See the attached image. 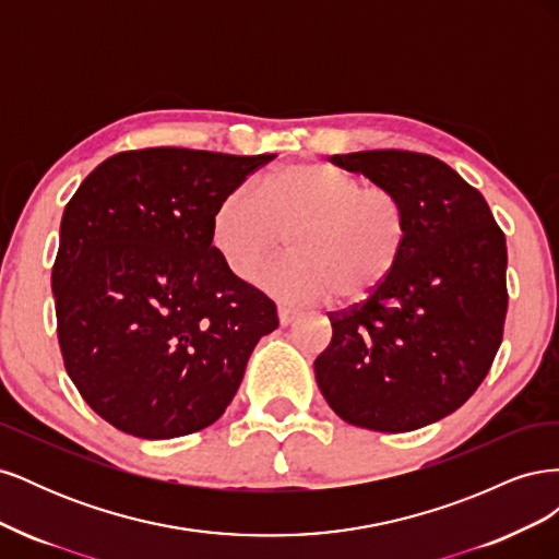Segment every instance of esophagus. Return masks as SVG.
<instances>
[{
    "label": "esophagus",
    "mask_w": 559,
    "mask_h": 559,
    "mask_svg": "<svg viewBox=\"0 0 559 559\" xmlns=\"http://www.w3.org/2000/svg\"><path fill=\"white\" fill-rule=\"evenodd\" d=\"M277 317H280V324H282V326H289V324H294V321L298 319V312L280 306V308H277Z\"/></svg>",
    "instance_id": "34e87169"
}]
</instances>
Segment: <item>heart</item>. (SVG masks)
Listing matches in <instances>:
<instances>
[{"label":"heart","mask_w":559,"mask_h":559,"mask_svg":"<svg viewBox=\"0 0 559 559\" xmlns=\"http://www.w3.org/2000/svg\"><path fill=\"white\" fill-rule=\"evenodd\" d=\"M292 257L259 277L263 292L289 306L333 296L352 306L394 277L411 238L401 195L382 183L321 160L267 170L257 191L235 189L212 214V247L238 280H251L282 249Z\"/></svg>","instance_id":"obj_1"}]
</instances>
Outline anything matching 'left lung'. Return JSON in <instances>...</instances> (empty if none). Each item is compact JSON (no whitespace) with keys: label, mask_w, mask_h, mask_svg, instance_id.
Here are the masks:
<instances>
[{"label":"left lung","mask_w":559,"mask_h":559,"mask_svg":"<svg viewBox=\"0 0 559 559\" xmlns=\"http://www.w3.org/2000/svg\"><path fill=\"white\" fill-rule=\"evenodd\" d=\"M331 160L394 189L411 238L378 294L329 312L317 384L354 427H427L464 405L497 357L509 308L503 230L480 191L433 156L382 148Z\"/></svg>","instance_id":"left-lung-1"}]
</instances>
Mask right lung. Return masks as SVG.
<instances>
[{"mask_svg": "<svg viewBox=\"0 0 559 559\" xmlns=\"http://www.w3.org/2000/svg\"><path fill=\"white\" fill-rule=\"evenodd\" d=\"M277 154L121 151L67 202L53 263L67 376L118 431L148 441L222 417L277 308L212 247L218 200Z\"/></svg>", "mask_w": 559, "mask_h": 559, "instance_id": "right-lung-1", "label": "right lung"}]
</instances>
